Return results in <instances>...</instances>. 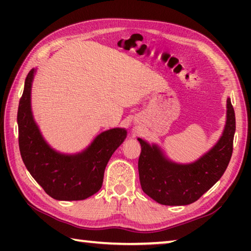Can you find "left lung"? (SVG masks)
<instances>
[{
  "label": "left lung",
  "mask_w": 251,
  "mask_h": 251,
  "mask_svg": "<svg viewBox=\"0 0 251 251\" xmlns=\"http://www.w3.org/2000/svg\"><path fill=\"white\" fill-rule=\"evenodd\" d=\"M236 130L235 110L227 100L226 127L211 151L189 165H177L164 158L156 146L139 138L142 151L138 158L139 181L143 192L155 201L167 206L189 205L209 190L230 161Z\"/></svg>",
  "instance_id": "8db88e82"
}]
</instances>
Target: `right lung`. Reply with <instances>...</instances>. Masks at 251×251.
<instances>
[{"instance_id":"right-lung-1","label":"right lung","mask_w":251,"mask_h":251,"mask_svg":"<svg viewBox=\"0 0 251 251\" xmlns=\"http://www.w3.org/2000/svg\"><path fill=\"white\" fill-rule=\"evenodd\" d=\"M34 70L27 74L18 109L19 146L27 171L57 201H83L99 192L110 156L124 142L126 130L114 128L96 137L82 154H58L44 142L31 113V84Z\"/></svg>"}]
</instances>
